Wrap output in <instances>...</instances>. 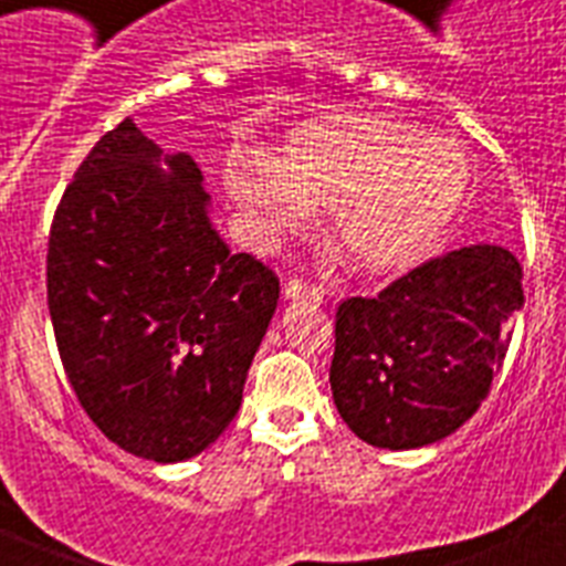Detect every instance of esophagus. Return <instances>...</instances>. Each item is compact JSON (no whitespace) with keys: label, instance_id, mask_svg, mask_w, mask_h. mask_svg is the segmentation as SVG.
<instances>
[{"label":"esophagus","instance_id":"esophagus-1","mask_svg":"<svg viewBox=\"0 0 566 566\" xmlns=\"http://www.w3.org/2000/svg\"><path fill=\"white\" fill-rule=\"evenodd\" d=\"M283 294H286L289 300H323V289L314 286V283H308V280H289L286 286H283Z\"/></svg>","mask_w":566,"mask_h":566}]
</instances>
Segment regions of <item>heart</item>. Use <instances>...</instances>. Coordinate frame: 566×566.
Returning <instances> with one entry per match:
<instances>
[{
    "instance_id": "obj_1",
    "label": "heart",
    "mask_w": 566,
    "mask_h": 566,
    "mask_svg": "<svg viewBox=\"0 0 566 566\" xmlns=\"http://www.w3.org/2000/svg\"><path fill=\"white\" fill-rule=\"evenodd\" d=\"M227 189L269 240L297 234L328 203L343 252L371 274L417 266L437 249L470 192L453 138L417 133L382 113H337L297 127L277 158L229 161Z\"/></svg>"
}]
</instances>
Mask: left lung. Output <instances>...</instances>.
Masks as SVG:
<instances>
[{
  "mask_svg": "<svg viewBox=\"0 0 566 566\" xmlns=\"http://www.w3.org/2000/svg\"><path fill=\"white\" fill-rule=\"evenodd\" d=\"M524 306L522 266L502 247H464L411 269L334 317L332 394L363 442L411 451L462 428L490 394Z\"/></svg>",
  "mask_w": 566,
  "mask_h": 566,
  "instance_id": "1",
  "label": "left lung"
}]
</instances>
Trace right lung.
<instances>
[{"instance_id": "obj_1", "label": "right lung", "mask_w": 566, "mask_h": 566, "mask_svg": "<svg viewBox=\"0 0 566 566\" xmlns=\"http://www.w3.org/2000/svg\"><path fill=\"white\" fill-rule=\"evenodd\" d=\"M277 297V274L212 227L187 153L164 155L129 118L98 138L53 214L48 308L64 374L109 442L164 464L209 448Z\"/></svg>"}]
</instances>
